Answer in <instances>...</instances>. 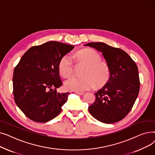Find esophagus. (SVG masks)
I'll return each instance as SVG.
<instances>
[{"label":"esophagus","instance_id":"34e87169","mask_svg":"<svg viewBox=\"0 0 155 155\" xmlns=\"http://www.w3.org/2000/svg\"><path fill=\"white\" fill-rule=\"evenodd\" d=\"M75 93L78 95H83L85 93L84 92H75Z\"/></svg>","mask_w":155,"mask_h":155}]
</instances>
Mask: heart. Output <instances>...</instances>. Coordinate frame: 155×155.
Instances as JSON below:
<instances>
[{"label": "heart", "mask_w": 155, "mask_h": 155, "mask_svg": "<svg viewBox=\"0 0 155 155\" xmlns=\"http://www.w3.org/2000/svg\"><path fill=\"white\" fill-rule=\"evenodd\" d=\"M77 64L85 65L82 71V78H71L64 82L67 90L82 92L95 85L101 87L106 84L110 78L109 64L101 60V55L90 48L82 49L73 55ZM60 74L64 78L71 77L74 72V64L67 55L63 56L58 64Z\"/></svg>", "instance_id": "obj_1"}]
</instances>
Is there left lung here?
Wrapping results in <instances>:
<instances>
[{
    "label": "left lung",
    "instance_id": "8db88e82",
    "mask_svg": "<svg viewBox=\"0 0 155 155\" xmlns=\"http://www.w3.org/2000/svg\"><path fill=\"white\" fill-rule=\"evenodd\" d=\"M85 46L101 52L110 70L108 82L95 93L96 99L88 106L89 112L102 123H116L128 114L139 94L140 81L137 65L120 48L100 42Z\"/></svg>",
    "mask_w": 155,
    "mask_h": 155
}]
</instances>
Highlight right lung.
I'll return each mask as SVG.
<instances>
[{
	"label": "right lung",
	"instance_id": "1",
	"mask_svg": "<svg viewBox=\"0 0 155 155\" xmlns=\"http://www.w3.org/2000/svg\"><path fill=\"white\" fill-rule=\"evenodd\" d=\"M74 47L58 41L34 46L15 66L12 79L14 101L31 120L46 123L61 112L70 92L56 90L63 84L58 64Z\"/></svg>",
	"mask_w": 155,
	"mask_h": 155
}]
</instances>
